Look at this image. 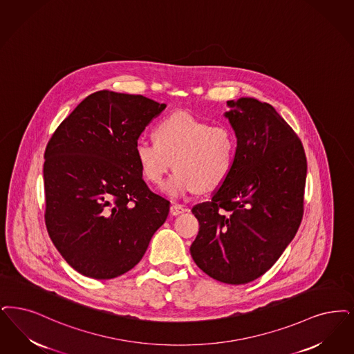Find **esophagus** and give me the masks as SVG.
Returning <instances> with one entry per match:
<instances>
[{
  "label": "esophagus",
  "mask_w": 354,
  "mask_h": 354,
  "mask_svg": "<svg viewBox=\"0 0 354 354\" xmlns=\"http://www.w3.org/2000/svg\"><path fill=\"white\" fill-rule=\"evenodd\" d=\"M187 211V208H184L183 205H180V204H172L170 208V213L172 216H178V214H182V213L185 212Z\"/></svg>",
  "instance_id": "obj_1"
}]
</instances>
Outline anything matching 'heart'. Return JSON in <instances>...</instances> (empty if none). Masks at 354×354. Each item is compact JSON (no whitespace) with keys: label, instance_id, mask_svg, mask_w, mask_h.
<instances>
[{"label":"heart","instance_id":"heart-1","mask_svg":"<svg viewBox=\"0 0 354 354\" xmlns=\"http://www.w3.org/2000/svg\"><path fill=\"white\" fill-rule=\"evenodd\" d=\"M156 141L140 140L134 154L143 176L160 184L174 166L163 192L171 198L212 192L225 183L234 169L237 136L227 125H211L191 114L176 112L160 120Z\"/></svg>","mask_w":354,"mask_h":354}]
</instances>
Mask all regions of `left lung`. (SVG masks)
I'll list each match as a JSON object with an SVG mask.
<instances>
[{
    "label": "left lung",
    "instance_id": "left-lung-1",
    "mask_svg": "<svg viewBox=\"0 0 354 354\" xmlns=\"http://www.w3.org/2000/svg\"><path fill=\"white\" fill-rule=\"evenodd\" d=\"M237 136L234 169L192 213L198 236L189 252L200 269L227 284L252 282L278 261L303 218L307 159L295 131L268 104L227 101Z\"/></svg>",
    "mask_w": 354,
    "mask_h": 354
}]
</instances>
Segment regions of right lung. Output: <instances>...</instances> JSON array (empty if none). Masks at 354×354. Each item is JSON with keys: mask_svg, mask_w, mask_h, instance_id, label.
Wrapping results in <instances>:
<instances>
[{"mask_svg": "<svg viewBox=\"0 0 354 354\" xmlns=\"http://www.w3.org/2000/svg\"><path fill=\"white\" fill-rule=\"evenodd\" d=\"M166 104L99 91L59 127L44 151V220L72 269L112 279L133 269L166 221L170 201L150 191L136 143Z\"/></svg>", "mask_w": 354, "mask_h": 354, "instance_id": "add662e5", "label": "right lung"}]
</instances>
